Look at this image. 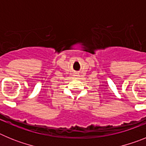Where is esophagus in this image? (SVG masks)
Listing matches in <instances>:
<instances>
[{
	"label": "esophagus",
	"mask_w": 146,
	"mask_h": 146,
	"mask_svg": "<svg viewBox=\"0 0 146 146\" xmlns=\"http://www.w3.org/2000/svg\"><path fill=\"white\" fill-rule=\"evenodd\" d=\"M78 77H79V75H76V74L74 75V77H75V78H78Z\"/></svg>",
	"instance_id": "obj_1"
}]
</instances>
